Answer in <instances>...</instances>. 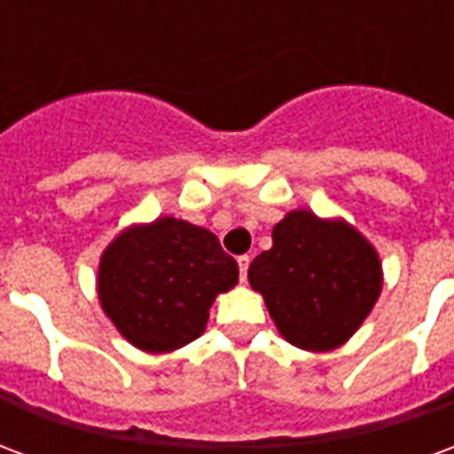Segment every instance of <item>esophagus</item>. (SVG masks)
<instances>
[{"label":"esophagus","instance_id":"obj_1","mask_svg":"<svg viewBox=\"0 0 454 454\" xmlns=\"http://www.w3.org/2000/svg\"><path fill=\"white\" fill-rule=\"evenodd\" d=\"M247 267H250V257L240 255L238 257V270H240V282H246L247 279Z\"/></svg>","mask_w":454,"mask_h":454}]
</instances>
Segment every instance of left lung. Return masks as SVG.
<instances>
[{
  "instance_id": "1",
  "label": "left lung",
  "mask_w": 454,
  "mask_h": 454,
  "mask_svg": "<svg viewBox=\"0 0 454 454\" xmlns=\"http://www.w3.org/2000/svg\"><path fill=\"white\" fill-rule=\"evenodd\" d=\"M247 282L286 342L328 352L372 314L384 272L377 247L345 218L294 208L272 228V247L250 262Z\"/></svg>"
}]
</instances>
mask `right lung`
<instances>
[{"mask_svg":"<svg viewBox=\"0 0 454 454\" xmlns=\"http://www.w3.org/2000/svg\"><path fill=\"white\" fill-rule=\"evenodd\" d=\"M238 285V262L207 228L175 216L130 223L104 247L97 296L143 352H175L207 331L208 309Z\"/></svg>","mask_w":454,"mask_h":454,"instance_id":"1","label":"right lung"}]
</instances>
